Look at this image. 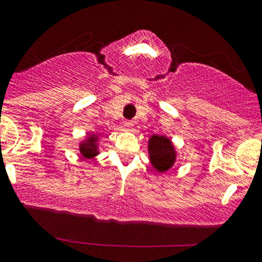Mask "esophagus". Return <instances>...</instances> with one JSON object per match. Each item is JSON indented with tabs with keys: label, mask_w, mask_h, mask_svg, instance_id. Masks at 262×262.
<instances>
[{
	"label": "esophagus",
	"mask_w": 262,
	"mask_h": 262,
	"mask_svg": "<svg viewBox=\"0 0 262 262\" xmlns=\"http://www.w3.org/2000/svg\"><path fill=\"white\" fill-rule=\"evenodd\" d=\"M124 127L128 129H132L134 127V122L133 121H124Z\"/></svg>",
	"instance_id": "esophagus-1"
}]
</instances>
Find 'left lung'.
Instances as JSON below:
<instances>
[{"mask_svg":"<svg viewBox=\"0 0 262 262\" xmlns=\"http://www.w3.org/2000/svg\"><path fill=\"white\" fill-rule=\"evenodd\" d=\"M149 160L158 172L164 173L175 165L177 152L171 138L152 134L148 141Z\"/></svg>","mask_w":262,"mask_h":262,"instance_id":"8db88e82","label":"left lung"}]
</instances>
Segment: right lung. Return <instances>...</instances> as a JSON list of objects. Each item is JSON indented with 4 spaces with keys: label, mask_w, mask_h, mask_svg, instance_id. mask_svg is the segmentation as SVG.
I'll return each instance as SVG.
<instances>
[{
    "label": "right lung",
    "mask_w": 262,
    "mask_h": 262,
    "mask_svg": "<svg viewBox=\"0 0 262 262\" xmlns=\"http://www.w3.org/2000/svg\"><path fill=\"white\" fill-rule=\"evenodd\" d=\"M98 140H100V134L98 133H87L86 138L83 140H81L79 145L81 155L85 159H93L95 156L100 154Z\"/></svg>",
    "instance_id": "1"
}]
</instances>
